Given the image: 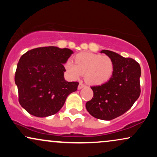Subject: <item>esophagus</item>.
<instances>
[{"instance_id": "obj_1", "label": "esophagus", "mask_w": 157, "mask_h": 157, "mask_svg": "<svg viewBox=\"0 0 157 157\" xmlns=\"http://www.w3.org/2000/svg\"><path fill=\"white\" fill-rule=\"evenodd\" d=\"M85 85L83 84V83H82V82H80V84H79V86H78V89H82V88L83 87H85Z\"/></svg>"}]
</instances>
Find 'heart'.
Returning <instances> with one entry per match:
<instances>
[{
    "label": "heart",
    "mask_w": 157,
    "mask_h": 157,
    "mask_svg": "<svg viewBox=\"0 0 157 157\" xmlns=\"http://www.w3.org/2000/svg\"><path fill=\"white\" fill-rule=\"evenodd\" d=\"M65 68L71 78L78 79L81 75H85L86 82L96 86L109 80L113 71V64L108 56L82 52L75 56V63L71 60H68Z\"/></svg>",
    "instance_id": "heart-1"
}]
</instances>
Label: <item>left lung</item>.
<instances>
[{
	"label": "left lung",
	"mask_w": 157,
	"mask_h": 157,
	"mask_svg": "<svg viewBox=\"0 0 157 157\" xmlns=\"http://www.w3.org/2000/svg\"><path fill=\"white\" fill-rule=\"evenodd\" d=\"M101 53L113 61L112 76L105 83L91 87L94 96L86 107L94 117L111 120L128 111L140 97L141 68L132 58L109 50H102Z\"/></svg>",
	"instance_id": "1"
}]
</instances>
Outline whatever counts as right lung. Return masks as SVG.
<instances>
[{
    "mask_svg": "<svg viewBox=\"0 0 157 157\" xmlns=\"http://www.w3.org/2000/svg\"><path fill=\"white\" fill-rule=\"evenodd\" d=\"M71 54L69 48L47 46L33 48L21 56L15 82L20 104L27 112L37 117L55 114L68 95L77 91L78 82L64 79L63 64Z\"/></svg>",
    "mask_w": 157,
    "mask_h": 157,
    "instance_id": "right-lung-1",
    "label": "right lung"
}]
</instances>
